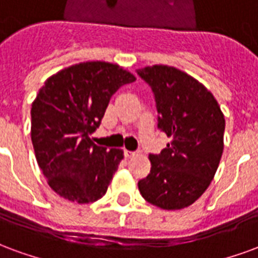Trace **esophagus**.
<instances>
[{
  "label": "esophagus",
  "instance_id": "34e87169",
  "mask_svg": "<svg viewBox=\"0 0 258 258\" xmlns=\"http://www.w3.org/2000/svg\"><path fill=\"white\" fill-rule=\"evenodd\" d=\"M123 154H125V157L126 158H132L136 155V152L135 151H129V150H123Z\"/></svg>",
  "mask_w": 258,
  "mask_h": 258
}]
</instances>
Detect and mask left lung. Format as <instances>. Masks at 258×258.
<instances>
[{"label": "left lung", "instance_id": "left-lung-1", "mask_svg": "<svg viewBox=\"0 0 258 258\" xmlns=\"http://www.w3.org/2000/svg\"><path fill=\"white\" fill-rule=\"evenodd\" d=\"M137 74L151 86L158 127L172 139L159 155H150L151 170L139 181L147 202L165 210L192 205L208 189L224 150V114L199 81L169 66H147Z\"/></svg>", "mask_w": 258, "mask_h": 258}]
</instances>
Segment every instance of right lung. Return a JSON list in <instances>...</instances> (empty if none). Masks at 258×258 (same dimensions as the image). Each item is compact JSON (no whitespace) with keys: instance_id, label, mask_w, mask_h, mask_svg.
Masks as SVG:
<instances>
[{"instance_id":"obj_1","label":"right lung","mask_w":258,"mask_h":258,"mask_svg":"<svg viewBox=\"0 0 258 258\" xmlns=\"http://www.w3.org/2000/svg\"><path fill=\"white\" fill-rule=\"evenodd\" d=\"M133 81L118 64L84 61L60 70L39 89L31 107V142L39 169L61 198L90 204L107 192L123 151L99 147L90 135L111 96Z\"/></svg>"}]
</instances>
